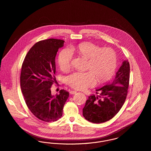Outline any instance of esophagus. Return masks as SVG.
<instances>
[{"label": "esophagus", "mask_w": 151, "mask_h": 151, "mask_svg": "<svg viewBox=\"0 0 151 151\" xmlns=\"http://www.w3.org/2000/svg\"><path fill=\"white\" fill-rule=\"evenodd\" d=\"M77 93V91H70V94H76Z\"/></svg>", "instance_id": "34e87169"}]
</instances>
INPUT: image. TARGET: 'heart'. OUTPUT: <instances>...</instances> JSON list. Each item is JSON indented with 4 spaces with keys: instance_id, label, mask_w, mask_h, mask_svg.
Listing matches in <instances>:
<instances>
[{
    "instance_id": "obj_1",
    "label": "heart",
    "mask_w": 151,
    "mask_h": 151,
    "mask_svg": "<svg viewBox=\"0 0 151 151\" xmlns=\"http://www.w3.org/2000/svg\"><path fill=\"white\" fill-rule=\"evenodd\" d=\"M79 56L88 60L86 72H75L66 78L67 84L73 89L83 90L92 87L96 83L108 81L114 73L117 65V55L110 48H102L91 42H82L73 48ZM72 54L68 49L60 51L58 57V65L63 72L72 68Z\"/></svg>"
}]
</instances>
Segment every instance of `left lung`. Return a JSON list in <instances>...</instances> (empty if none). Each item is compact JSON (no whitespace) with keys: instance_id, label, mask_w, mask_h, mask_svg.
<instances>
[{"instance_id":"8db88e82","label":"left lung","mask_w":151,"mask_h":151,"mask_svg":"<svg viewBox=\"0 0 151 151\" xmlns=\"http://www.w3.org/2000/svg\"><path fill=\"white\" fill-rule=\"evenodd\" d=\"M129 63L122 62L114 81L97 89L99 96H90L83 109V117L89 121L102 123L113 119L120 110L128 93L129 82Z\"/></svg>"}]
</instances>
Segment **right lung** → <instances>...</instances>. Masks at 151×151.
Returning a JSON list of instances; mask_svg holds the SVG:
<instances>
[{
	"mask_svg": "<svg viewBox=\"0 0 151 151\" xmlns=\"http://www.w3.org/2000/svg\"><path fill=\"white\" fill-rule=\"evenodd\" d=\"M64 41L50 38L35 43L27 52L22 66L20 87L25 102L37 118L45 122L62 117L69 93L60 90L52 96L51 88L55 82V57Z\"/></svg>",
	"mask_w": 151,
	"mask_h": 151,
	"instance_id": "obj_1",
	"label": "right lung"
}]
</instances>
